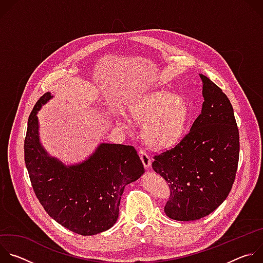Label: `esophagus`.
Here are the masks:
<instances>
[{
  "label": "esophagus",
  "instance_id": "obj_1",
  "mask_svg": "<svg viewBox=\"0 0 263 263\" xmlns=\"http://www.w3.org/2000/svg\"><path fill=\"white\" fill-rule=\"evenodd\" d=\"M138 155H139L140 160H141V162H142V164L145 168H148L149 166H151L152 160H151V157H149V155L147 153H145L144 151H142V149H140V151L138 152Z\"/></svg>",
  "mask_w": 263,
  "mask_h": 263
}]
</instances>
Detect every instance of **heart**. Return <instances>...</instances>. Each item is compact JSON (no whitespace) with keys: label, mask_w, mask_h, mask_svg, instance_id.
Here are the masks:
<instances>
[{"label":"heart","mask_w":263,"mask_h":263,"mask_svg":"<svg viewBox=\"0 0 263 263\" xmlns=\"http://www.w3.org/2000/svg\"><path fill=\"white\" fill-rule=\"evenodd\" d=\"M128 115L141 125L143 141L154 149H167L183 137L191 118L187 101L167 90L146 92L128 105ZM117 122L124 128L127 123L121 117Z\"/></svg>","instance_id":"heart-1"}]
</instances>
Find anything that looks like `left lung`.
Instances as JSON below:
<instances>
[{"instance_id": "8db88e82", "label": "left lung", "mask_w": 263, "mask_h": 263, "mask_svg": "<svg viewBox=\"0 0 263 263\" xmlns=\"http://www.w3.org/2000/svg\"><path fill=\"white\" fill-rule=\"evenodd\" d=\"M200 78V116L189 134L152 162L168 183L172 197L164 212L175 220H197L214 211L228 197L237 171L239 133L232 105L209 78Z\"/></svg>"}]
</instances>
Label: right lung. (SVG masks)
I'll return each instance as SVG.
<instances>
[{
    "mask_svg": "<svg viewBox=\"0 0 263 263\" xmlns=\"http://www.w3.org/2000/svg\"><path fill=\"white\" fill-rule=\"evenodd\" d=\"M53 96L45 93L34 106L25 138V163L33 191L47 213L64 228L88 236L117 222L125 186L144 173L132 145L100 143L85 160L65 164L41 142L37 114Z\"/></svg>",
    "mask_w": 263,
    "mask_h": 263,
    "instance_id": "add662e5",
    "label": "right lung"
}]
</instances>
